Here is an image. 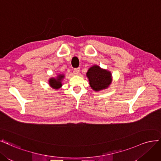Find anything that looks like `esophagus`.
<instances>
[{"label": "esophagus", "mask_w": 161, "mask_h": 161, "mask_svg": "<svg viewBox=\"0 0 161 161\" xmlns=\"http://www.w3.org/2000/svg\"><path fill=\"white\" fill-rule=\"evenodd\" d=\"M74 75H78L80 73V69L79 68H75L74 69Z\"/></svg>", "instance_id": "34e87169"}]
</instances>
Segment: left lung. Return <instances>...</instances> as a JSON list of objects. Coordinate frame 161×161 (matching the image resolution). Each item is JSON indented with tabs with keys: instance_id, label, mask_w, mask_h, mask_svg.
I'll return each mask as SVG.
<instances>
[{
	"instance_id": "1",
	"label": "left lung",
	"mask_w": 161,
	"mask_h": 161,
	"mask_svg": "<svg viewBox=\"0 0 161 161\" xmlns=\"http://www.w3.org/2000/svg\"><path fill=\"white\" fill-rule=\"evenodd\" d=\"M86 75L89 80L90 86L94 91L106 89L112 81L111 72L102 69L98 65H93L88 69Z\"/></svg>"
}]
</instances>
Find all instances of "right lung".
<instances>
[{"label": "right lung", "instance_id": "right-lung-1", "mask_svg": "<svg viewBox=\"0 0 161 161\" xmlns=\"http://www.w3.org/2000/svg\"><path fill=\"white\" fill-rule=\"evenodd\" d=\"M65 77L64 74H59L57 77L54 78V77H51L49 80V86L55 90H58L62 86L61 81Z\"/></svg>", "mask_w": 161, "mask_h": 161}]
</instances>
